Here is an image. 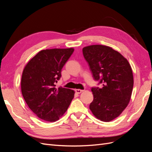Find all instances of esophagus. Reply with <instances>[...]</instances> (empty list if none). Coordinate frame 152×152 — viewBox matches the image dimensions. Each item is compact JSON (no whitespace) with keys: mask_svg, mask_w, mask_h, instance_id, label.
<instances>
[{"mask_svg":"<svg viewBox=\"0 0 152 152\" xmlns=\"http://www.w3.org/2000/svg\"><path fill=\"white\" fill-rule=\"evenodd\" d=\"M84 90H82V89H75V92L77 94H80L81 93H82Z\"/></svg>","mask_w":152,"mask_h":152,"instance_id":"1","label":"esophagus"}]
</instances>
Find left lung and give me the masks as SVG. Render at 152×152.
I'll use <instances>...</instances> for the list:
<instances>
[{
  "label": "left lung",
  "mask_w": 152,
  "mask_h": 152,
  "mask_svg": "<svg viewBox=\"0 0 152 152\" xmlns=\"http://www.w3.org/2000/svg\"><path fill=\"white\" fill-rule=\"evenodd\" d=\"M96 80L103 87L91 89L94 99L89 109L99 120L118 117L130 102L134 84L132 68L126 58L107 45H91L82 49Z\"/></svg>",
  "instance_id": "obj_1"
}]
</instances>
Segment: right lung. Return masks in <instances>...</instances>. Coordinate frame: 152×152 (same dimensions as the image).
Wrapping results in <instances>:
<instances>
[{"instance_id": "obj_1", "label": "right lung", "mask_w": 152, "mask_h": 152, "mask_svg": "<svg viewBox=\"0 0 152 152\" xmlns=\"http://www.w3.org/2000/svg\"><path fill=\"white\" fill-rule=\"evenodd\" d=\"M73 51V48L40 50L23 71L21 89L25 102L37 116L46 122L59 120L74 98L73 90L57 89L55 85Z\"/></svg>"}]
</instances>
